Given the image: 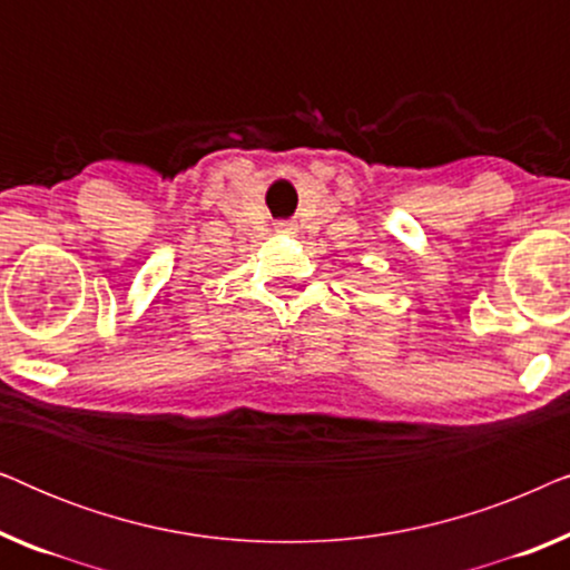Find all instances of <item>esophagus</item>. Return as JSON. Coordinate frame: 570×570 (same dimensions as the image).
I'll return each mask as SVG.
<instances>
[{
	"mask_svg": "<svg viewBox=\"0 0 570 570\" xmlns=\"http://www.w3.org/2000/svg\"><path fill=\"white\" fill-rule=\"evenodd\" d=\"M275 230L283 233V236H293V233L298 230V225H295V223H277Z\"/></svg>",
	"mask_w": 570,
	"mask_h": 570,
	"instance_id": "esophagus-1",
	"label": "esophagus"
}]
</instances>
